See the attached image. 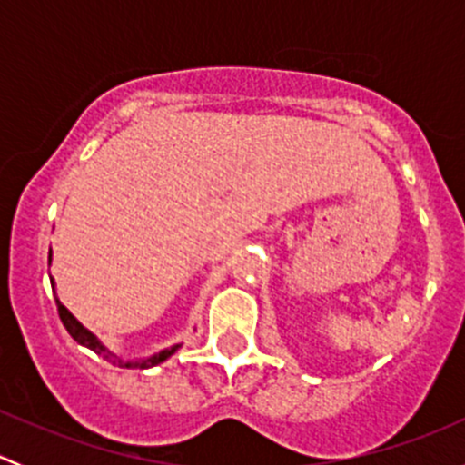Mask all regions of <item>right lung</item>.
I'll return each mask as SVG.
<instances>
[{
	"label": "right lung",
	"instance_id": "right-lung-1",
	"mask_svg": "<svg viewBox=\"0 0 465 465\" xmlns=\"http://www.w3.org/2000/svg\"><path fill=\"white\" fill-rule=\"evenodd\" d=\"M49 262H51V254H49ZM51 288H54V294H55V281L54 279H51ZM55 306H58V315H60V320H63L64 328H67V332L74 337V340L78 341V344L85 346V349H89V351H94V353L101 355V358L107 360V362L119 364V367H124V369H150V367H157V364H162L163 360H168L173 353H175L177 349H180V344H173V346H168V349L159 351V353L148 355V358L125 360V358H121V355H116L114 351L107 349V346L103 344V341L98 340V337L94 335V332L89 331V328L83 326V323L78 322L76 317H74L72 312H69L67 308L63 306V302H60L58 297H55Z\"/></svg>",
	"mask_w": 465,
	"mask_h": 465
}]
</instances>
